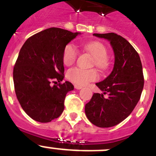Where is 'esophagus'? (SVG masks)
Masks as SVG:
<instances>
[{
	"mask_svg": "<svg viewBox=\"0 0 156 156\" xmlns=\"http://www.w3.org/2000/svg\"><path fill=\"white\" fill-rule=\"evenodd\" d=\"M74 87H75V89H76V90H80V89H82L83 87L82 86H80V85H75L74 86Z\"/></svg>",
	"mask_w": 156,
	"mask_h": 156,
	"instance_id": "obj_1",
	"label": "esophagus"
}]
</instances>
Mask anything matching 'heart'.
<instances>
[{
    "label": "heart",
    "mask_w": 156,
    "mask_h": 156,
    "mask_svg": "<svg viewBox=\"0 0 156 156\" xmlns=\"http://www.w3.org/2000/svg\"><path fill=\"white\" fill-rule=\"evenodd\" d=\"M85 51L89 52L94 57L93 64L102 71L109 68L110 62L108 57V48L102 42L98 41L87 42L83 45ZM79 55V51L73 43L67 44L62 52V62L66 66L73 65ZM69 80L77 85H86L90 82L95 81L99 78L96 69H83L80 68H73L69 69L66 73Z\"/></svg>",
    "instance_id": "heart-1"
}]
</instances>
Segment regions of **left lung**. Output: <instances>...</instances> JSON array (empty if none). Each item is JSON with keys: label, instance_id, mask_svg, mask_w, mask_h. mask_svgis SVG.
I'll use <instances>...</instances> for the list:
<instances>
[{"label": "left lung", "instance_id": "obj_1", "mask_svg": "<svg viewBox=\"0 0 156 156\" xmlns=\"http://www.w3.org/2000/svg\"><path fill=\"white\" fill-rule=\"evenodd\" d=\"M109 40L114 52V66L104 80L96 83L108 93L94 94L86 104V115L92 124L100 128L115 126L130 115L141 98L144 76L141 59L134 47L125 38L115 33L94 34Z\"/></svg>", "mask_w": 156, "mask_h": 156}]
</instances>
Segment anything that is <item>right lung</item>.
<instances>
[{
	"label": "right lung",
	"mask_w": 156,
	"mask_h": 156,
	"mask_svg": "<svg viewBox=\"0 0 156 156\" xmlns=\"http://www.w3.org/2000/svg\"><path fill=\"white\" fill-rule=\"evenodd\" d=\"M79 34L50 28L28 38L21 47L13 70L15 90L22 109L35 121L49 122L63 111L66 94L74 87L69 81L61 83L62 52Z\"/></svg>",
	"instance_id": "obj_1"
}]
</instances>
